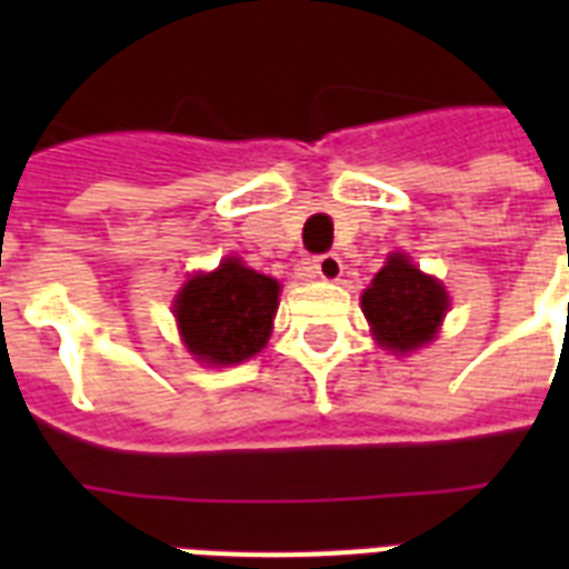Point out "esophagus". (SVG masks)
I'll use <instances>...</instances> for the list:
<instances>
[{
    "label": "esophagus",
    "mask_w": 569,
    "mask_h": 569,
    "mask_svg": "<svg viewBox=\"0 0 569 569\" xmlns=\"http://www.w3.org/2000/svg\"><path fill=\"white\" fill-rule=\"evenodd\" d=\"M312 268L321 280H339L342 277V259L337 253H321V257L312 259Z\"/></svg>",
    "instance_id": "esophagus-1"
}]
</instances>
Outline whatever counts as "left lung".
Wrapping results in <instances>:
<instances>
[{
	"mask_svg": "<svg viewBox=\"0 0 569 569\" xmlns=\"http://www.w3.org/2000/svg\"><path fill=\"white\" fill-rule=\"evenodd\" d=\"M449 310V295L433 277L422 274L392 253L363 292V312L380 346L389 351H413L431 342L442 316Z\"/></svg>",
	"mask_w": 569,
	"mask_h": 569,
	"instance_id": "left-lung-1",
	"label": "left lung"
}]
</instances>
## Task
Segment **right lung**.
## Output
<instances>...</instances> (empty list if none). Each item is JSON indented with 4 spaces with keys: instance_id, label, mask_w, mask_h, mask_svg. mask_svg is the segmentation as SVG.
Masks as SVG:
<instances>
[{
    "instance_id": "add662e5",
    "label": "right lung",
    "mask_w": 569,
    "mask_h": 569,
    "mask_svg": "<svg viewBox=\"0 0 569 569\" xmlns=\"http://www.w3.org/2000/svg\"><path fill=\"white\" fill-rule=\"evenodd\" d=\"M280 286L239 259H223L212 274H197L173 303L182 342L203 363L230 366L248 360L271 337Z\"/></svg>"
}]
</instances>
